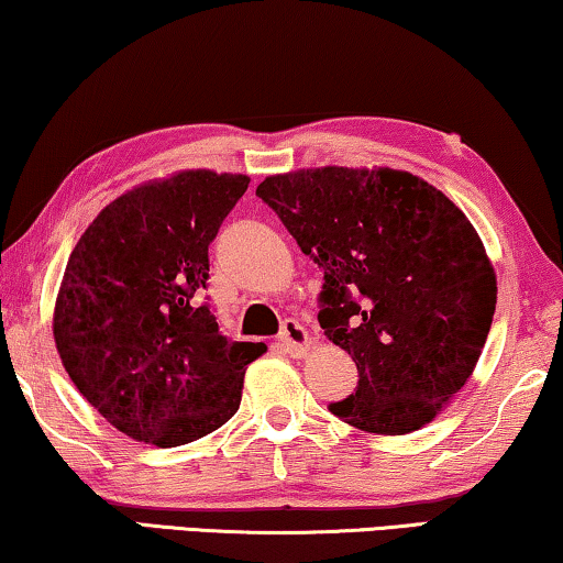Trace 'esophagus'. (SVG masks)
I'll return each instance as SVG.
<instances>
[{
    "label": "esophagus",
    "instance_id": "esophagus-1",
    "mask_svg": "<svg viewBox=\"0 0 563 563\" xmlns=\"http://www.w3.org/2000/svg\"><path fill=\"white\" fill-rule=\"evenodd\" d=\"M280 343L285 349H288L290 356H306V351L310 346V339H308V331L300 325L298 321H285L283 323V331H280Z\"/></svg>",
    "mask_w": 563,
    "mask_h": 563
}]
</instances>
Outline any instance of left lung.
I'll return each mask as SVG.
<instances>
[{
    "instance_id": "8db88e82",
    "label": "left lung",
    "mask_w": 563,
    "mask_h": 563,
    "mask_svg": "<svg viewBox=\"0 0 563 563\" xmlns=\"http://www.w3.org/2000/svg\"><path fill=\"white\" fill-rule=\"evenodd\" d=\"M257 197L323 267L318 323L358 368L331 412L374 434L430 424L473 376L498 300L463 209L389 166L273 174Z\"/></svg>"
}]
</instances>
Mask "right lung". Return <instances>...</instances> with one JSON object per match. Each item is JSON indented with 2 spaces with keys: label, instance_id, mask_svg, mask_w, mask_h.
<instances>
[{
  "label": "right lung",
  "instance_id": "obj_1",
  "mask_svg": "<svg viewBox=\"0 0 563 563\" xmlns=\"http://www.w3.org/2000/svg\"><path fill=\"white\" fill-rule=\"evenodd\" d=\"M250 176L184 169L125 191L80 234L53 335L75 387L131 440L179 448L240 409L265 343L220 333L199 292L209 242Z\"/></svg>",
  "mask_w": 563,
  "mask_h": 563
}]
</instances>
